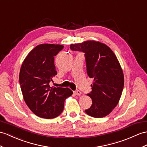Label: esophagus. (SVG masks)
Returning a JSON list of instances; mask_svg holds the SVG:
<instances>
[{
  "label": "esophagus",
  "instance_id": "34e87169",
  "mask_svg": "<svg viewBox=\"0 0 147 147\" xmlns=\"http://www.w3.org/2000/svg\"><path fill=\"white\" fill-rule=\"evenodd\" d=\"M74 93L75 94V95H77V96H80V95H81V94H82V92H81L80 91H79V90L74 91Z\"/></svg>",
  "mask_w": 147,
  "mask_h": 147
}]
</instances>
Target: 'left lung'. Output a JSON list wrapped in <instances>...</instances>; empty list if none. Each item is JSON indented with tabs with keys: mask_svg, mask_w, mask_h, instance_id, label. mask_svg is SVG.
Returning a JSON list of instances; mask_svg holds the SVG:
<instances>
[{
	"mask_svg": "<svg viewBox=\"0 0 147 147\" xmlns=\"http://www.w3.org/2000/svg\"><path fill=\"white\" fill-rule=\"evenodd\" d=\"M75 51L85 53L88 77L94 78L92 106L85 112L95 118H102L112 112L119 102L124 85L122 69L115 53L109 46L100 42L88 40L71 44Z\"/></svg>",
	"mask_w": 147,
	"mask_h": 147,
	"instance_id": "8db88e82",
	"label": "left lung"
}]
</instances>
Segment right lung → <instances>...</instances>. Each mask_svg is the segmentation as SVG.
Listing matches in <instances>:
<instances>
[{
  "label": "right lung",
  "mask_w": 147,
  "mask_h": 147,
  "mask_svg": "<svg viewBox=\"0 0 147 147\" xmlns=\"http://www.w3.org/2000/svg\"><path fill=\"white\" fill-rule=\"evenodd\" d=\"M63 47L59 44L38 45L28 53L20 68L19 82L24 101L35 115L43 119L60 115L65 99L73 94L69 88L49 85L57 74L54 57Z\"/></svg>",
  "instance_id": "obj_1"
}]
</instances>
